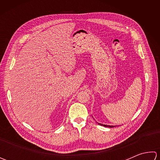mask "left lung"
<instances>
[{
    "label": "left lung",
    "mask_w": 160,
    "mask_h": 160,
    "mask_svg": "<svg viewBox=\"0 0 160 160\" xmlns=\"http://www.w3.org/2000/svg\"><path fill=\"white\" fill-rule=\"evenodd\" d=\"M100 125H101V126H103V127H109V128H112V127H113V126H109V125H105V124H100V123H98Z\"/></svg>",
    "instance_id": "left-lung-1"
}]
</instances>
